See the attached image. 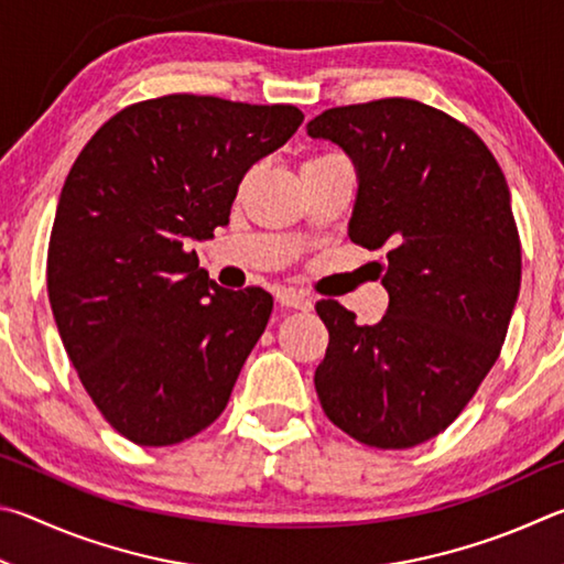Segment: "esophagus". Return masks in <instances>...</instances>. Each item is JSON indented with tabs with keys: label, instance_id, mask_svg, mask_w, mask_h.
<instances>
[{
	"label": "esophagus",
	"instance_id": "esophagus-1",
	"mask_svg": "<svg viewBox=\"0 0 564 564\" xmlns=\"http://www.w3.org/2000/svg\"><path fill=\"white\" fill-rule=\"evenodd\" d=\"M276 302H280L282 307H288V310H300V312H312V307H314L310 297H304V294L294 292V290H282V292H276Z\"/></svg>",
	"mask_w": 564,
	"mask_h": 564
}]
</instances>
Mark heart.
<instances>
[{
  "mask_svg": "<svg viewBox=\"0 0 564 564\" xmlns=\"http://www.w3.org/2000/svg\"><path fill=\"white\" fill-rule=\"evenodd\" d=\"M319 158H327V155H319ZM319 158H310V161H307V163H314V161H319ZM307 163H304V165H307Z\"/></svg>",
  "mask_w": 564,
  "mask_h": 564,
  "instance_id": "1",
  "label": "heart"
}]
</instances>
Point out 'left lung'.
<instances>
[{
    "instance_id": "8db88e82",
    "label": "left lung",
    "mask_w": 564,
    "mask_h": 564,
    "mask_svg": "<svg viewBox=\"0 0 564 564\" xmlns=\"http://www.w3.org/2000/svg\"><path fill=\"white\" fill-rule=\"evenodd\" d=\"M307 135L339 145L357 171L351 242L389 245L379 324L317 304L329 329L317 397L351 438L413 448L456 421L506 341L520 292L506 175L470 128L411 98L329 108Z\"/></svg>"
}]
</instances>
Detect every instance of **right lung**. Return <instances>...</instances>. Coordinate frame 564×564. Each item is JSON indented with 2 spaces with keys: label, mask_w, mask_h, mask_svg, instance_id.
Wrapping results in <instances>:
<instances>
[{
  "label": "right lung",
  "mask_w": 564,
  "mask_h": 564,
  "mask_svg": "<svg viewBox=\"0 0 564 564\" xmlns=\"http://www.w3.org/2000/svg\"><path fill=\"white\" fill-rule=\"evenodd\" d=\"M294 106L173 94L98 128L68 171L48 242V302L84 389L138 446L220 416L272 297L225 290L193 242L230 223L245 173L294 135Z\"/></svg>",
  "instance_id": "add662e5"
}]
</instances>
